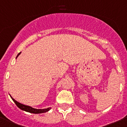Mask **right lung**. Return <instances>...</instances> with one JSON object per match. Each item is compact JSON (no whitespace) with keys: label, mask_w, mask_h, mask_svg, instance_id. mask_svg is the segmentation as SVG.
<instances>
[{"label":"right lung","mask_w":127,"mask_h":127,"mask_svg":"<svg viewBox=\"0 0 127 127\" xmlns=\"http://www.w3.org/2000/svg\"><path fill=\"white\" fill-rule=\"evenodd\" d=\"M20 53L21 52H20L19 54H18V55L17 56V57L20 55ZM10 97H11V98L12 99V100L15 102V103L16 104V105L17 106V107H19L20 109L22 110H24V111H26V112H30V113H45V112H48L49 110H50V108H45V109H36V108H32V107H29V106L21 104L20 103H19V102H17L16 100H14V99L13 98L12 96H10Z\"/></svg>","instance_id":"obj_1"}]
</instances>
